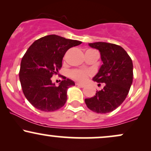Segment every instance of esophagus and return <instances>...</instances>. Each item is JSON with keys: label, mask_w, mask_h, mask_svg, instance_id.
<instances>
[{"label": "esophagus", "mask_w": 151, "mask_h": 151, "mask_svg": "<svg viewBox=\"0 0 151 151\" xmlns=\"http://www.w3.org/2000/svg\"><path fill=\"white\" fill-rule=\"evenodd\" d=\"M76 85H77L78 86H79V87H81V88H83V87H84V84H80V83H77V84H76Z\"/></svg>", "instance_id": "34e87169"}]
</instances>
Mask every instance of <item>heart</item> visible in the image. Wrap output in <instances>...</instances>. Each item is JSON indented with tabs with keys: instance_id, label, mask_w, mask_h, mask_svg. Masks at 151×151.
I'll return each mask as SVG.
<instances>
[{
	"instance_id": "1",
	"label": "heart",
	"mask_w": 151,
	"mask_h": 151,
	"mask_svg": "<svg viewBox=\"0 0 151 151\" xmlns=\"http://www.w3.org/2000/svg\"><path fill=\"white\" fill-rule=\"evenodd\" d=\"M70 75L71 77L76 79V80L79 81H84L86 79L89 74H88V72H84V71L74 70L70 72Z\"/></svg>"
}]
</instances>
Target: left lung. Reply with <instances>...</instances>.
<instances>
[{"label": "left lung", "instance_id": "obj_1", "mask_svg": "<svg viewBox=\"0 0 151 151\" xmlns=\"http://www.w3.org/2000/svg\"><path fill=\"white\" fill-rule=\"evenodd\" d=\"M98 50L103 64L93 81L104 83L101 91L92 97L85 99L90 110L98 114L109 113L124 102L133 82V62L125 50L112 43H89Z\"/></svg>", "mask_w": 151, "mask_h": 151}]
</instances>
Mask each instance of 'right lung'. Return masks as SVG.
I'll list each match as a JSON object with an SVG mask.
<instances>
[{
    "mask_svg": "<svg viewBox=\"0 0 151 151\" xmlns=\"http://www.w3.org/2000/svg\"><path fill=\"white\" fill-rule=\"evenodd\" d=\"M80 44V41L50 35L35 41L27 50L20 63L19 77L24 95L36 109L54 111L65 105L67 89L75 84L63 77L57 86L51 77L62 67L66 52Z\"/></svg>",
    "mask_w": 151,
    "mask_h": 151,
    "instance_id": "add662e5",
    "label": "right lung"
}]
</instances>
